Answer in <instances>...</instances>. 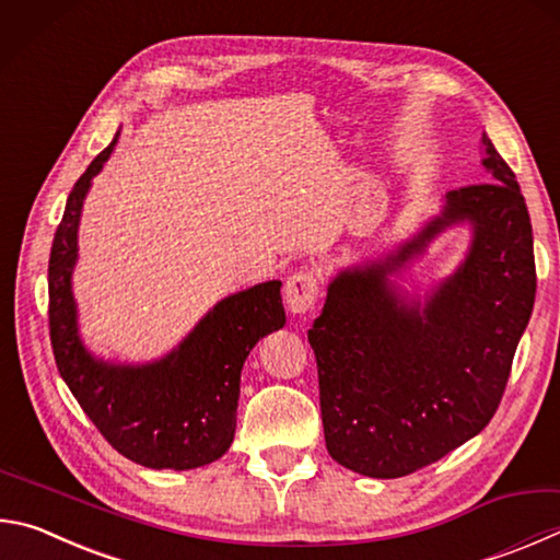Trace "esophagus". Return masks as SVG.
<instances>
[{
	"mask_svg": "<svg viewBox=\"0 0 560 560\" xmlns=\"http://www.w3.org/2000/svg\"><path fill=\"white\" fill-rule=\"evenodd\" d=\"M283 301L291 315H306L318 301V279L313 271H299L283 287Z\"/></svg>",
	"mask_w": 560,
	"mask_h": 560,
	"instance_id": "obj_1",
	"label": "esophagus"
}]
</instances>
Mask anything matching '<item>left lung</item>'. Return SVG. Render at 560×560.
Here are the masks:
<instances>
[{
    "mask_svg": "<svg viewBox=\"0 0 560 560\" xmlns=\"http://www.w3.org/2000/svg\"><path fill=\"white\" fill-rule=\"evenodd\" d=\"M490 183L445 192L439 215L377 259L340 269L308 330L325 445L352 472L392 480L475 439L500 406L536 296L532 220L514 171L482 135ZM471 247L421 300L400 273L443 231Z\"/></svg>",
    "mask_w": 560,
    "mask_h": 560,
    "instance_id": "obj_1",
    "label": "left lung"
}]
</instances>
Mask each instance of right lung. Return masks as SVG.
Returning <instances> with one entry per match:
<instances>
[{
  "instance_id": "add662e5",
  "label": "right lung",
  "mask_w": 560,
  "mask_h": 560,
  "mask_svg": "<svg viewBox=\"0 0 560 560\" xmlns=\"http://www.w3.org/2000/svg\"><path fill=\"white\" fill-rule=\"evenodd\" d=\"M93 159L70 190L48 261V323L68 389L112 448L151 470H192L228 453L237 429L240 374L264 335L283 328L281 281H264L218 301L164 358H97L80 335L73 271L78 230L93 178L117 147Z\"/></svg>"
}]
</instances>
